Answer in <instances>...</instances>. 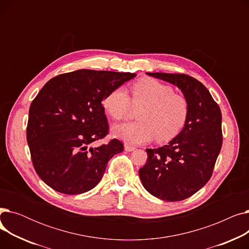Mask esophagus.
<instances>
[{
	"label": "esophagus",
	"mask_w": 249,
	"mask_h": 249,
	"mask_svg": "<svg viewBox=\"0 0 249 249\" xmlns=\"http://www.w3.org/2000/svg\"><path fill=\"white\" fill-rule=\"evenodd\" d=\"M124 148L126 151H133L135 149L134 146H131V145H128V144H125L124 145Z\"/></svg>",
	"instance_id": "34e87169"
}]
</instances>
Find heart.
<instances>
[{
  "label": "heart",
  "instance_id": "1",
  "mask_svg": "<svg viewBox=\"0 0 249 249\" xmlns=\"http://www.w3.org/2000/svg\"><path fill=\"white\" fill-rule=\"evenodd\" d=\"M140 108L138 121L115 125L113 134L128 144H142L156 137L165 142L177 136L189 115L188 100L174 89L153 78H143L132 89V104L128 91L116 88L106 95L103 106L115 120H122L132 109Z\"/></svg>",
  "mask_w": 249,
  "mask_h": 249
}]
</instances>
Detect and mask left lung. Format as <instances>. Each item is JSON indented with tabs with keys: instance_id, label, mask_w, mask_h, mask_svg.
Instances as JSON below:
<instances>
[{
	"instance_id": "left-lung-1",
	"label": "left lung",
	"mask_w": 249,
	"mask_h": 249,
	"mask_svg": "<svg viewBox=\"0 0 249 249\" xmlns=\"http://www.w3.org/2000/svg\"><path fill=\"white\" fill-rule=\"evenodd\" d=\"M177 86L189 103L181 131L167 145L146 149L147 160L139 169L143 187L167 202L185 200L210 179L222 147V115L210 91L184 73L146 72Z\"/></svg>"
}]
</instances>
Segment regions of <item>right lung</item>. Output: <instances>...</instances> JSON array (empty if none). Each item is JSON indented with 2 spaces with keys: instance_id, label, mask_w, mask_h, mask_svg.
<instances>
[{
  "instance_id": "1",
  "label": "right lung",
  "mask_w": 249,
  "mask_h": 249,
  "mask_svg": "<svg viewBox=\"0 0 249 249\" xmlns=\"http://www.w3.org/2000/svg\"><path fill=\"white\" fill-rule=\"evenodd\" d=\"M136 73L78 70L48 81L32 101L27 142L33 166L47 186L67 195L95 188L108 161L124 146L118 139L89 147L109 133L104 98Z\"/></svg>"
}]
</instances>
